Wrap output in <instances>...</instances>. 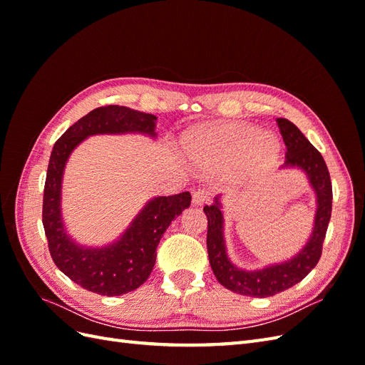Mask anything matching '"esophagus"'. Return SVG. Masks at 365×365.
<instances>
[{"mask_svg":"<svg viewBox=\"0 0 365 365\" xmlns=\"http://www.w3.org/2000/svg\"><path fill=\"white\" fill-rule=\"evenodd\" d=\"M210 201V192L205 189H197L193 193V204L195 205H202Z\"/></svg>","mask_w":365,"mask_h":365,"instance_id":"obj_1","label":"esophagus"}]
</instances>
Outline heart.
Returning a JSON list of instances; mask_svg holds the SVG:
<instances>
[{"mask_svg":"<svg viewBox=\"0 0 365 365\" xmlns=\"http://www.w3.org/2000/svg\"><path fill=\"white\" fill-rule=\"evenodd\" d=\"M182 143L193 163L205 168L233 164L244 178L267 173L280 157L277 137L244 121L197 126L187 132Z\"/></svg>","mask_w":365,"mask_h":365,"instance_id":"obj_1","label":"heart"}]
</instances>
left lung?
Returning a JSON list of instances; mask_svg holds the SVG:
<instances>
[{
	"mask_svg": "<svg viewBox=\"0 0 365 365\" xmlns=\"http://www.w3.org/2000/svg\"><path fill=\"white\" fill-rule=\"evenodd\" d=\"M277 125L286 145L283 169H302L317 195L314 230L304 248L291 260L275 263L263 269L245 271L231 263L227 256L224 215L220 210L219 196H216L215 204L205 205L204 212L208 220L207 250L213 274L220 284L240 295L260 298L271 297L300 283L317 267L319 257H322L323 242L330 215H332V182H330V175L322 153L288 118H277Z\"/></svg>",
	"mask_w": 365,
	"mask_h": 365,
	"instance_id": "8db88e82",
	"label": "left lung"
}]
</instances>
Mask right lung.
<instances>
[{"label": "right lung", "mask_w": 365, "mask_h": 365, "mask_svg": "<svg viewBox=\"0 0 365 365\" xmlns=\"http://www.w3.org/2000/svg\"><path fill=\"white\" fill-rule=\"evenodd\" d=\"M157 117L126 106L93 109L54 143L43 185L42 224L54 264L83 289L115 297L137 289L148 280L157 259V247L172 220L190 207L189 192L150 200L114 244L103 248L77 245L67 235L61 213L65 164L71 152L90 135L145 134L157 137Z\"/></svg>", "instance_id": "obj_1"}]
</instances>
